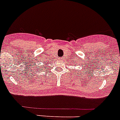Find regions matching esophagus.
<instances>
[{
  "label": "esophagus",
  "instance_id": "1",
  "mask_svg": "<svg viewBox=\"0 0 120 120\" xmlns=\"http://www.w3.org/2000/svg\"><path fill=\"white\" fill-rule=\"evenodd\" d=\"M63 60H64V58H63V57H61V58H60V61H63Z\"/></svg>",
  "mask_w": 120,
  "mask_h": 120
}]
</instances>
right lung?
Segmentation results:
<instances>
[{
    "instance_id": "right-lung-1",
    "label": "right lung",
    "mask_w": 120,
    "mask_h": 120,
    "mask_svg": "<svg viewBox=\"0 0 120 120\" xmlns=\"http://www.w3.org/2000/svg\"><path fill=\"white\" fill-rule=\"evenodd\" d=\"M46 63H47V62H46ZM43 64H44V63H43ZM38 65H39V64H38ZM37 67L36 68V69H38L39 71H42L43 68H45H45H47L46 66H44V68H43V67H42V66H44L43 65H37Z\"/></svg>"
}]
</instances>
